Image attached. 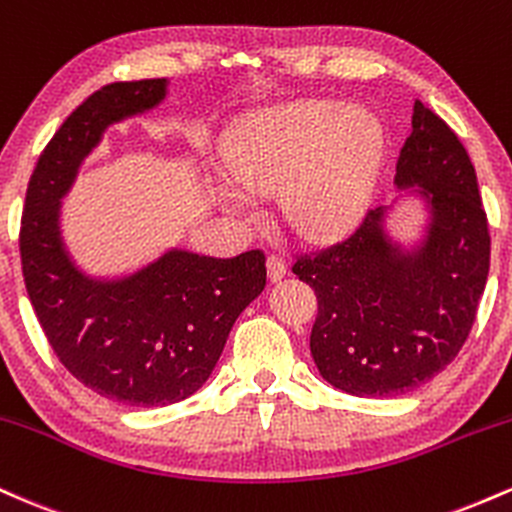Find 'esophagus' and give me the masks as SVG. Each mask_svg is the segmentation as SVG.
Instances as JSON below:
<instances>
[{
  "instance_id": "1",
  "label": "esophagus",
  "mask_w": 512,
  "mask_h": 512,
  "mask_svg": "<svg viewBox=\"0 0 512 512\" xmlns=\"http://www.w3.org/2000/svg\"><path fill=\"white\" fill-rule=\"evenodd\" d=\"M286 276V262L281 260V257L276 255H269L267 257V279L276 284V281H281Z\"/></svg>"
}]
</instances>
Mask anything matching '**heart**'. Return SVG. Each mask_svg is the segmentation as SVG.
<instances>
[{
  "label": "heart",
  "instance_id": "1",
  "mask_svg": "<svg viewBox=\"0 0 512 512\" xmlns=\"http://www.w3.org/2000/svg\"><path fill=\"white\" fill-rule=\"evenodd\" d=\"M385 156L375 115L342 103L305 101L245 117L228 132L223 163L238 182H216L219 202L248 211V190L279 187L286 221L310 238L351 231L366 216Z\"/></svg>",
  "mask_w": 512,
  "mask_h": 512
}]
</instances>
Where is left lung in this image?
Returning <instances> with one entry per match:
<instances>
[{"instance_id":"8db88e82","label":"left lung","mask_w":512,"mask_h":512,"mask_svg":"<svg viewBox=\"0 0 512 512\" xmlns=\"http://www.w3.org/2000/svg\"><path fill=\"white\" fill-rule=\"evenodd\" d=\"M395 187V202L370 211L354 236L293 264L320 308L315 366L354 397L404 395L438 375L472 330L489 276L477 173L457 134L421 101ZM404 201H419L425 214L414 239L391 226Z\"/></svg>"}]
</instances>
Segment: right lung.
Wrapping results in <instances>:
<instances>
[{
  "label": "right lung",
  "mask_w": 512,
  "mask_h": 512,
  "mask_svg": "<svg viewBox=\"0 0 512 512\" xmlns=\"http://www.w3.org/2000/svg\"><path fill=\"white\" fill-rule=\"evenodd\" d=\"M168 79L117 81L88 96L38 158L21 221L28 298L64 368L127 407L182 402L209 380L238 315L260 296V250L209 257L168 248L125 274H91L62 233V202L108 127L168 98Z\"/></svg>",
  "instance_id": "1"
}]
</instances>
